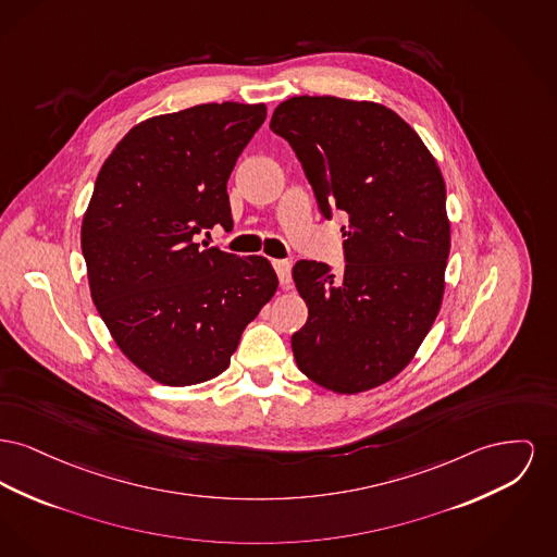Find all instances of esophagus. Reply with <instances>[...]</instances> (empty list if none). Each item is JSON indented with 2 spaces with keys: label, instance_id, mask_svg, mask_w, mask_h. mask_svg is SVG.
I'll use <instances>...</instances> for the list:
<instances>
[{
  "label": "esophagus",
  "instance_id": "1",
  "mask_svg": "<svg viewBox=\"0 0 557 557\" xmlns=\"http://www.w3.org/2000/svg\"><path fill=\"white\" fill-rule=\"evenodd\" d=\"M273 267H275V271H277L280 284H282L284 288H288V286H290V282H293V275H290V271H293V262L273 261Z\"/></svg>",
  "mask_w": 557,
  "mask_h": 557
}]
</instances>
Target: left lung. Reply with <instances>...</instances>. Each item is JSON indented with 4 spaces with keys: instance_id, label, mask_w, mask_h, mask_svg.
I'll use <instances>...</instances> for the list:
<instances>
[{
    "instance_id": "1",
    "label": "left lung",
    "mask_w": 557,
    "mask_h": 557,
    "mask_svg": "<svg viewBox=\"0 0 557 557\" xmlns=\"http://www.w3.org/2000/svg\"><path fill=\"white\" fill-rule=\"evenodd\" d=\"M269 128L295 149L322 214L345 210V271L298 261L309 307L293 334L300 372L334 393L374 389L399 374L433 326L450 255L446 183L421 136L370 100L293 97Z\"/></svg>"
}]
</instances>
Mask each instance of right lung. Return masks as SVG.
<instances>
[{"mask_svg": "<svg viewBox=\"0 0 557 557\" xmlns=\"http://www.w3.org/2000/svg\"><path fill=\"white\" fill-rule=\"evenodd\" d=\"M267 107L208 102L136 124L100 168L82 221L90 295L128 360L187 387L227 370L277 290L264 257L199 246L233 227L227 181Z\"/></svg>", "mask_w": 557, "mask_h": 557, "instance_id": "1", "label": "right lung"}]
</instances>
